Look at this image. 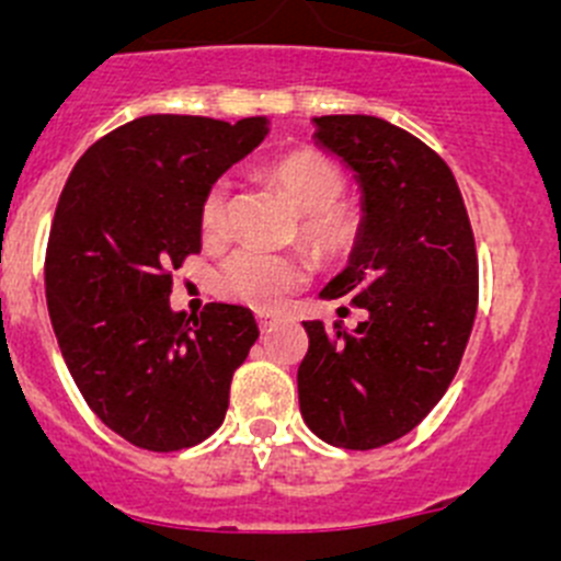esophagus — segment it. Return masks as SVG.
<instances>
[{
    "label": "esophagus",
    "mask_w": 561,
    "mask_h": 561,
    "mask_svg": "<svg viewBox=\"0 0 561 561\" xmlns=\"http://www.w3.org/2000/svg\"><path fill=\"white\" fill-rule=\"evenodd\" d=\"M276 322V317L274 314H268V312H257V325H260V331H268L271 325H274Z\"/></svg>",
    "instance_id": "1"
}]
</instances>
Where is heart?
<instances>
[{"instance_id": "1", "label": "heart", "mask_w": 561, "mask_h": 561, "mask_svg": "<svg viewBox=\"0 0 561 561\" xmlns=\"http://www.w3.org/2000/svg\"><path fill=\"white\" fill-rule=\"evenodd\" d=\"M265 175L304 214V239L322 257H344L355 247L360 236V214L358 208L339 203L347 179L336 162L328 160L320 151L298 149L276 157L265 168ZM201 230L208 244H219V241L228 239V192H225V184L208 190L201 206ZM304 279H307L304 260L244 247L225 260L217 285L222 296L236 298V301L247 304L257 312H274L298 285H304Z\"/></svg>"}]
</instances>
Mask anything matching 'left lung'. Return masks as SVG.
Segmentation results:
<instances>
[{"mask_svg":"<svg viewBox=\"0 0 561 561\" xmlns=\"http://www.w3.org/2000/svg\"><path fill=\"white\" fill-rule=\"evenodd\" d=\"M312 124L360 190V236L320 298H347L366 317L353 331L304 322L298 404L322 443L371 450L410 434L456 377L478 312V254L437 151L377 116Z\"/></svg>","mask_w":561,"mask_h":561,"instance_id":"8db88e82","label":"left lung"}]
</instances>
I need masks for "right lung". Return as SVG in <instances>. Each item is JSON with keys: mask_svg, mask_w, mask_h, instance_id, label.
<instances>
[{"mask_svg": "<svg viewBox=\"0 0 561 561\" xmlns=\"http://www.w3.org/2000/svg\"><path fill=\"white\" fill-rule=\"evenodd\" d=\"M268 118L140 116L72 168L50 228L45 298L65 364L107 428L171 454L225 421L233 371L260 336L249 309H171V271L201 252V206Z\"/></svg>", "mask_w": 561, "mask_h": 561, "instance_id": "add662e5", "label": "right lung"}]
</instances>
